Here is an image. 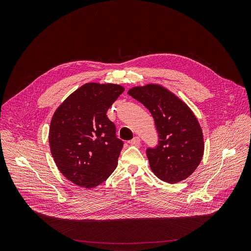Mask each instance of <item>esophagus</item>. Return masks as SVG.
Wrapping results in <instances>:
<instances>
[{
    "label": "esophagus",
    "mask_w": 251,
    "mask_h": 251,
    "mask_svg": "<svg viewBox=\"0 0 251 251\" xmlns=\"http://www.w3.org/2000/svg\"><path fill=\"white\" fill-rule=\"evenodd\" d=\"M140 141H141V140H140L139 137H134V138L131 140L130 143H131L132 145H135V146H136V145H139V144H140Z\"/></svg>",
    "instance_id": "1"
}]
</instances>
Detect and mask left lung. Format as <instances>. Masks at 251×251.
<instances>
[{"label": "left lung", "instance_id": "1", "mask_svg": "<svg viewBox=\"0 0 251 251\" xmlns=\"http://www.w3.org/2000/svg\"><path fill=\"white\" fill-rule=\"evenodd\" d=\"M128 94L152 114L159 136L158 145L146 151L151 170L169 184L191 176L203 155V136L189 106L158 84L136 86Z\"/></svg>", "mask_w": 251, "mask_h": 251}]
</instances>
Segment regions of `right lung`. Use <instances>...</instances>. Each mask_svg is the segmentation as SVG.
Returning <instances> with one entry per match:
<instances>
[{
    "instance_id": "add662e5",
    "label": "right lung",
    "mask_w": 251,
    "mask_h": 251,
    "mask_svg": "<svg viewBox=\"0 0 251 251\" xmlns=\"http://www.w3.org/2000/svg\"><path fill=\"white\" fill-rule=\"evenodd\" d=\"M124 87L86 83L55 110L50 127V152L60 173L87 189L105 182L117 166L123 142L106 115Z\"/></svg>"
}]
</instances>
